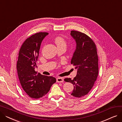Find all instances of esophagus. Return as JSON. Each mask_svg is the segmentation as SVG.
Returning <instances> with one entry per match:
<instances>
[{
  "instance_id": "esophagus-1",
  "label": "esophagus",
  "mask_w": 122,
  "mask_h": 122,
  "mask_svg": "<svg viewBox=\"0 0 122 122\" xmlns=\"http://www.w3.org/2000/svg\"><path fill=\"white\" fill-rule=\"evenodd\" d=\"M56 81H57V82H62L64 81V79H63V78H60V77L57 78L56 79Z\"/></svg>"
}]
</instances>
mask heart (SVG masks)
<instances>
[{"label": "heart", "mask_w": 122, "mask_h": 122, "mask_svg": "<svg viewBox=\"0 0 122 122\" xmlns=\"http://www.w3.org/2000/svg\"><path fill=\"white\" fill-rule=\"evenodd\" d=\"M55 42L57 46H66V43L65 41L63 39L62 37L57 36L55 38Z\"/></svg>", "instance_id": "b5f03b06"}]
</instances>
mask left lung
<instances>
[{"label":"left lung","mask_w":122,"mask_h":122,"mask_svg":"<svg viewBox=\"0 0 122 122\" xmlns=\"http://www.w3.org/2000/svg\"><path fill=\"white\" fill-rule=\"evenodd\" d=\"M70 35L76 43L71 63L77 69V74L73 80L66 78L64 81L74 85L71 95L81 97L91 90L97 78V49L93 41L86 35L76 30H72Z\"/></svg>","instance_id":"1"}]
</instances>
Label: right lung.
<instances>
[{
    "label": "right lung",
    "mask_w": 122,
    "mask_h": 122,
    "mask_svg": "<svg viewBox=\"0 0 122 122\" xmlns=\"http://www.w3.org/2000/svg\"><path fill=\"white\" fill-rule=\"evenodd\" d=\"M48 33L41 32L30 36L23 43L19 51L17 70L23 90L32 98L42 97L56 82L52 76L41 75L35 71L41 45Z\"/></svg>",
    "instance_id": "right-lung-1"
}]
</instances>
